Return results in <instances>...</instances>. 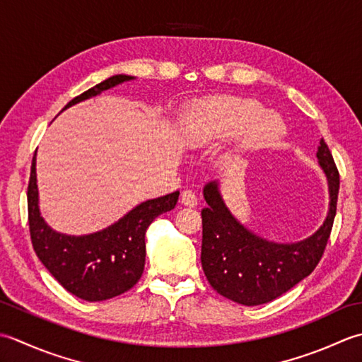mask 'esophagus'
<instances>
[{"mask_svg": "<svg viewBox=\"0 0 362 362\" xmlns=\"http://www.w3.org/2000/svg\"><path fill=\"white\" fill-rule=\"evenodd\" d=\"M181 204L187 206V208H195V206L198 204L197 195L192 190H184L181 194Z\"/></svg>", "mask_w": 362, "mask_h": 362, "instance_id": "obj_1", "label": "esophagus"}]
</instances>
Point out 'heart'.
<instances>
[{
    "label": "heart",
    "instance_id": "obj_1",
    "mask_svg": "<svg viewBox=\"0 0 362 362\" xmlns=\"http://www.w3.org/2000/svg\"><path fill=\"white\" fill-rule=\"evenodd\" d=\"M281 117L265 112L259 101L216 97L192 107L186 139L192 146H208L240 134L238 153L265 148L283 137Z\"/></svg>",
    "mask_w": 362,
    "mask_h": 362
}]
</instances>
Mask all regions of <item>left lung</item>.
Returning a JSON list of instances; mask_svg holds the SVG:
<instances>
[{
	"label": "left lung",
	"instance_id": "left-lung-1",
	"mask_svg": "<svg viewBox=\"0 0 362 362\" xmlns=\"http://www.w3.org/2000/svg\"><path fill=\"white\" fill-rule=\"evenodd\" d=\"M315 156L327 176L328 212L319 230L298 242L281 243L255 234L228 209L217 180L203 187L208 206L202 211V267L214 291L239 305L257 306L313 274L333 228L339 194V172L323 139Z\"/></svg>",
	"mask_w": 362,
	"mask_h": 362
}]
</instances>
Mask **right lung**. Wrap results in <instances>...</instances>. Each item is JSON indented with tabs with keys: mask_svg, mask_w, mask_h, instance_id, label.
I'll list each match as a JSON object with an SVG mask.
<instances>
[{
	"mask_svg": "<svg viewBox=\"0 0 362 362\" xmlns=\"http://www.w3.org/2000/svg\"><path fill=\"white\" fill-rule=\"evenodd\" d=\"M134 76L115 75L73 98L62 110L97 97ZM61 110V112H62ZM180 192L137 204L115 223L83 235L53 230L42 217L37 187L35 154L28 186L29 231L37 257L64 289L86 301H103L129 291L144 274L145 233L158 216L172 211Z\"/></svg>",
	"mask_w": 362,
	"mask_h": 362,
	"instance_id": "obj_1",
	"label": "right lung"
}]
</instances>
